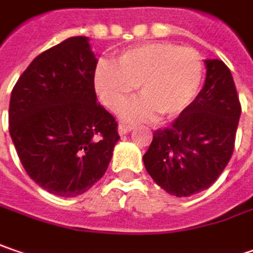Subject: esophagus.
<instances>
[{
    "label": "esophagus",
    "mask_w": 253,
    "mask_h": 253,
    "mask_svg": "<svg viewBox=\"0 0 253 253\" xmlns=\"http://www.w3.org/2000/svg\"><path fill=\"white\" fill-rule=\"evenodd\" d=\"M131 128H133V126H131V125H127V123H122V125L119 126V133H120V134L123 136V134H127V133H128V131H130Z\"/></svg>",
    "instance_id": "34e87169"
}]
</instances>
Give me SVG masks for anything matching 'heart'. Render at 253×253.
I'll return each instance as SVG.
<instances>
[{
  "instance_id": "b5f03b06",
  "label": "heart",
  "mask_w": 253,
  "mask_h": 253,
  "mask_svg": "<svg viewBox=\"0 0 253 253\" xmlns=\"http://www.w3.org/2000/svg\"><path fill=\"white\" fill-rule=\"evenodd\" d=\"M203 73V60L196 50L173 42H149L117 54L113 66L98 63L94 88L103 104L119 113L137 87L141 98L125 110L127 120H149L156 113L162 119H171L195 101Z\"/></svg>"
}]
</instances>
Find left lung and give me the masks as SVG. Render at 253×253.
Wrapping results in <instances>:
<instances>
[{"label": "left lung", "instance_id": "1", "mask_svg": "<svg viewBox=\"0 0 253 253\" xmlns=\"http://www.w3.org/2000/svg\"><path fill=\"white\" fill-rule=\"evenodd\" d=\"M206 80L195 101L166 128L153 133L143 156L152 179L177 198L211 187L229 163L241 103L232 73L220 60H205Z\"/></svg>", "mask_w": 253, "mask_h": 253}]
</instances>
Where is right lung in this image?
<instances>
[{
  "mask_svg": "<svg viewBox=\"0 0 253 253\" xmlns=\"http://www.w3.org/2000/svg\"><path fill=\"white\" fill-rule=\"evenodd\" d=\"M96 66L88 38H67L37 55L11 93L9 134L24 169L61 198L98 182L120 139L116 119L97 103Z\"/></svg>",
  "mask_w": 253,
  "mask_h": 253,
  "instance_id": "right-lung-1",
  "label": "right lung"
}]
</instances>
